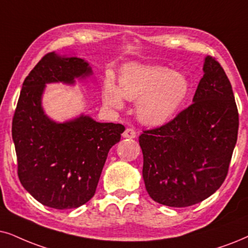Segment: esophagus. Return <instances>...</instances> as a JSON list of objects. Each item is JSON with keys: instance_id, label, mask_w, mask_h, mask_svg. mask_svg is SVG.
<instances>
[{"instance_id": "1", "label": "esophagus", "mask_w": 248, "mask_h": 248, "mask_svg": "<svg viewBox=\"0 0 248 248\" xmlns=\"http://www.w3.org/2000/svg\"><path fill=\"white\" fill-rule=\"evenodd\" d=\"M122 136H124V139H135V137H136V131H135L133 128H127V129L124 131V134H122Z\"/></svg>"}]
</instances>
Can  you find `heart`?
Masks as SVG:
<instances>
[{
    "mask_svg": "<svg viewBox=\"0 0 248 248\" xmlns=\"http://www.w3.org/2000/svg\"><path fill=\"white\" fill-rule=\"evenodd\" d=\"M189 93V81L182 73L155 65L129 64L121 70L119 87L108 77L103 97L106 105L121 108L122 97L136 102V114L143 124L160 126L167 122Z\"/></svg>",
    "mask_w": 248,
    "mask_h": 248,
    "instance_id": "b5f03b06",
    "label": "heart"
}]
</instances>
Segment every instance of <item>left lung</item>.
Here are the masks:
<instances>
[{"label": "left lung", "instance_id": "obj_1", "mask_svg": "<svg viewBox=\"0 0 248 248\" xmlns=\"http://www.w3.org/2000/svg\"><path fill=\"white\" fill-rule=\"evenodd\" d=\"M238 127L230 81L220 62L207 56L192 104L140 136L150 197L161 205L182 208L212 196L228 175Z\"/></svg>", "mask_w": 248, "mask_h": 248}]
</instances>
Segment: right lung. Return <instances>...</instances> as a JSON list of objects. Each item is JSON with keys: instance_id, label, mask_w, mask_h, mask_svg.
I'll use <instances>...</instances> for the list:
<instances>
[{"instance_id": "add662e5", "label": "right lung", "mask_w": 248, "mask_h": 248, "mask_svg": "<svg viewBox=\"0 0 248 248\" xmlns=\"http://www.w3.org/2000/svg\"><path fill=\"white\" fill-rule=\"evenodd\" d=\"M92 74L83 59L49 52L23 83L12 119V140L17 155L18 177L42 205L73 209L96 192L108 153L121 139L124 126L102 124L81 115L57 124L41 106L46 83H74Z\"/></svg>"}]
</instances>
